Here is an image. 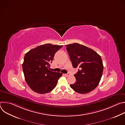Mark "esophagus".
Wrapping results in <instances>:
<instances>
[{
  "instance_id": "34e87169",
  "label": "esophagus",
  "mask_w": 125,
  "mask_h": 125,
  "mask_svg": "<svg viewBox=\"0 0 125 125\" xmlns=\"http://www.w3.org/2000/svg\"><path fill=\"white\" fill-rule=\"evenodd\" d=\"M64 75L65 76V77H68L69 76H70V74L69 73H67V74H64Z\"/></svg>"
}]
</instances>
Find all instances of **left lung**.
<instances>
[{
    "label": "left lung",
    "mask_w": 125,
    "mask_h": 125,
    "mask_svg": "<svg viewBox=\"0 0 125 125\" xmlns=\"http://www.w3.org/2000/svg\"><path fill=\"white\" fill-rule=\"evenodd\" d=\"M66 46L73 67L79 68L74 75L76 82L70 87L81 94L92 92L97 86L102 77L103 65L101 56L92 49L79 43Z\"/></svg>",
    "instance_id": "1"
}]
</instances>
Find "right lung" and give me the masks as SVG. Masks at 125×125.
I'll return each instance as SVG.
<instances>
[{"label":"right lung","mask_w":125,"mask_h":125,"mask_svg":"<svg viewBox=\"0 0 125 125\" xmlns=\"http://www.w3.org/2000/svg\"><path fill=\"white\" fill-rule=\"evenodd\" d=\"M63 45L47 43L40 45L28 52L22 65L25 80L31 90L41 94L50 92L62 76L60 72L49 70L55 53Z\"/></svg>","instance_id":"add662e5"}]
</instances>
